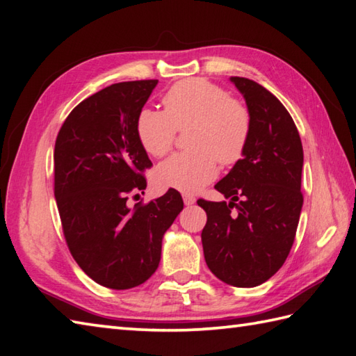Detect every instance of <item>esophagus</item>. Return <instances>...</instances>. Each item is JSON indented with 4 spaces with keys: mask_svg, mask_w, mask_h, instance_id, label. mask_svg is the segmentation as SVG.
<instances>
[{
    "mask_svg": "<svg viewBox=\"0 0 356 356\" xmlns=\"http://www.w3.org/2000/svg\"><path fill=\"white\" fill-rule=\"evenodd\" d=\"M184 202H185V205H186V207H191V205H194V203H195L194 195H191V194H184Z\"/></svg>",
    "mask_w": 356,
    "mask_h": 356,
    "instance_id": "esophagus-1",
    "label": "esophagus"
}]
</instances>
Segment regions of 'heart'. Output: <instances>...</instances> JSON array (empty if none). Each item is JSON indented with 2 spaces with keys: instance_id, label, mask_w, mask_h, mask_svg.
I'll list each match as a JSON object with an SVG mask.
<instances>
[{
  "instance_id": "obj_1",
  "label": "heart",
  "mask_w": 356,
  "mask_h": 356,
  "mask_svg": "<svg viewBox=\"0 0 356 356\" xmlns=\"http://www.w3.org/2000/svg\"><path fill=\"white\" fill-rule=\"evenodd\" d=\"M162 104L163 111L145 107L136 119V133L149 156H165L179 130L191 125L193 130L186 142L191 149L157 166L154 179L161 188L194 194L216 179L217 161L231 166L245 156L251 111L220 86L202 78L184 79L163 95Z\"/></svg>"
}]
</instances>
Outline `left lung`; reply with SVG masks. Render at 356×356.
Masks as SVG:
<instances>
[{
  "mask_svg": "<svg viewBox=\"0 0 356 356\" xmlns=\"http://www.w3.org/2000/svg\"><path fill=\"white\" fill-rule=\"evenodd\" d=\"M251 111L245 156L216 185L226 202L199 199L207 211L202 245L211 272L237 287L266 282L283 266L303 207V145L289 111L257 82L232 76Z\"/></svg>",
  "mask_w": 356,
  "mask_h": 356,
  "instance_id": "1",
  "label": "left lung"
}]
</instances>
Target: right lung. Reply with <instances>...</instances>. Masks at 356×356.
<instances>
[{
	"label": "right lung",
	"mask_w": 356,
	"mask_h": 356,
	"mask_svg": "<svg viewBox=\"0 0 356 356\" xmlns=\"http://www.w3.org/2000/svg\"><path fill=\"white\" fill-rule=\"evenodd\" d=\"M157 79L118 82L78 104L55 143V199L74 261L97 284L130 289L154 274L162 237L184 209L176 190L127 207L153 163L136 133ZM138 195V194H136Z\"/></svg>",
	"instance_id": "add662e5"
}]
</instances>
